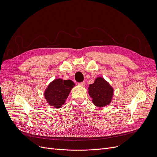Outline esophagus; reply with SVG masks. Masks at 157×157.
I'll list each match as a JSON object with an SVG mask.
<instances>
[{"mask_svg":"<svg viewBox=\"0 0 157 157\" xmlns=\"http://www.w3.org/2000/svg\"><path fill=\"white\" fill-rule=\"evenodd\" d=\"M78 84L79 86H80L84 87V86H85V85H86V83H85L84 82H80V83H78Z\"/></svg>","mask_w":157,"mask_h":157,"instance_id":"34e87169","label":"esophagus"}]
</instances>
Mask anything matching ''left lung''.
<instances>
[{"mask_svg": "<svg viewBox=\"0 0 157 157\" xmlns=\"http://www.w3.org/2000/svg\"><path fill=\"white\" fill-rule=\"evenodd\" d=\"M88 93L93 104L98 108L109 105L113 97V88L102 77H97L88 87Z\"/></svg>", "mask_w": 157, "mask_h": 157, "instance_id": "obj_1", "label": "left lung"}]
</instances>
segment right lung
<instances>
[{"label": "right lung", "instance_id": "obj_1", "mask_svg": "<svg viewBox=\"0 0 157 157\" xmlns=\"http://www.w3.org/2000/svg\"><path fill=\"white\" fill-rule=\"evenodd\" d=\"M75 84L71 80L56 78L50 82L44 93L49 105L60 108L67 98Z\"/></svg>", "mask_w": 157, "mask_h": 157}]
</instances>
